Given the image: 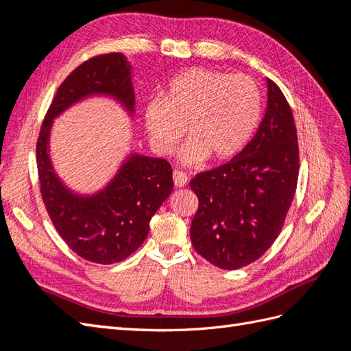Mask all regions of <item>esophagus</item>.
I'll use <instances>...</instances> for the list:
<instances>
[{"mask_svg": "<svg viewBox=\"0 0 351 351\" xmlns=\"http://www.w3.org/2000/svg\"><path fill=\"white\" fill-rule=\"evenodd\" d=\"M173 182H175V186H181L186 185V182H189V176H186L185 172H182V170H173Z\"/></svg>", "mask_w": 351, "mask_h": 351, "instance_id": "1", "label": "esophagus"}]
</instances>
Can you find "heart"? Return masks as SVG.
Segmentation results:
<instances>
[{"mask_svg":"<svg viewBox=\"0 0 351 351\" xmlns=\"http://www.w3.org/2000/svg\"><path fill=\"white\" fill-rule=\"evenodd\" d=\"M260 108L262 95L250 76L195 67L170 80L162 101L146 106L145 122L152 146L166 156L189 133L181 160L197 165L209 156H236L254 132Z\"/></svg>","mask_w":351,"mask_h":351,"instance_id":"b5f03b06","label":"heart"}]
</instances>
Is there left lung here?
<instances>
[{
    "label": "left lung",
    "mask_w": 351,
    "mask_h": 351,
    "mask_svg": "<svg viewBox=\"0 0 351 351\" xmlns=\"http://www.w3.org/2000/svg\"><path fill=\"white\" fill-rule=\"evenodd\" d=\"M299 176V145L290 104L267 79V108L257 133L229 162L195 175L199 208L191 221L194 250L221 269L262 257L282 229Z\"/></svg>",
    "instance_id": "left-lung-1"
}]
</instances>
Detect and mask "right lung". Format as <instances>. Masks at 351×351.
Returning a JSON list of instances; mask_svg holds the SVG:
<instances>
[{
	"label": "right lung",
	"mask_w": 351,
	"mask_h": 351,
	"mask_svg": "<svg viewBox=\"0 0 351 351\" xmlns=\"http://www.w3.org/2000/svg\"><path fill=\"white\" fill-rule=\"evenodd\" d=\"M97 93L117 97L133 112L134 89L124 55H95L65 77L40 127L37 172L49 218L64 242L88 262L112 265L142 245L152 215L173 190V178L166 160L132 156L99 194L79 197L65 189L47 156L49 130L70 104Z\"/></svg>",
	"instance_id": "right-lung-1"
}]
</instances>
